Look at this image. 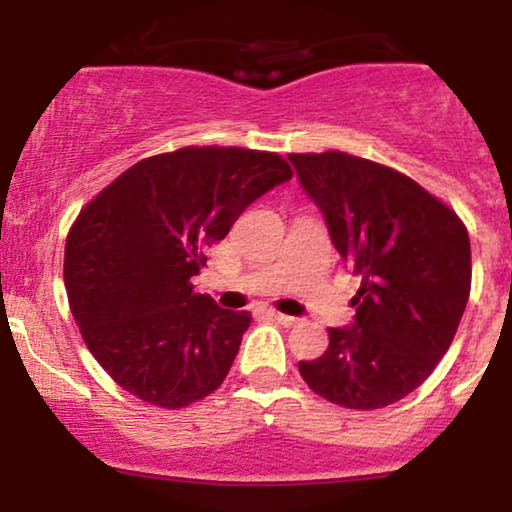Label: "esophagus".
Segmentation results:
<instances>
[{
	"instance_id": "34e87169",
	"label": "esophagus",
	"mask_w": 512,
	"mask_h": 512,
	"mask_svg": "<svg viewBox=\"0 0 512 512\" xmlns=\"http://www.w3.org/2000/svg\"><path fill=\"white\" fill-rule=\"evenodd\" d=\"M272 317L276 322H279V325H284V327H293L298 322V317H293V315H284V313H272Z\"/></svg>"
}]
</instances>
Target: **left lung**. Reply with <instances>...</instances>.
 I'll use <instances>...</instances> for the list:
<instances>
[{
	"instance_id": "8db88e82",
	"label": "left lung",
	"mask_w": 512,
	"mask_h": 512,
	"mask_svg": "<svg viewBox=\"0 0 512 512\" xmlns=\"http://www.w3.org/2000/svg\"><path fill=\"white\" fill-rule=\"evenodd\" d=\"M334 248L361 274L351 327L298 361L315 395L383 409L414 392L450 349L472 289L469 233L455 209L383 163L344 151L289 154Z\"/></svg>"
}]
</instances>
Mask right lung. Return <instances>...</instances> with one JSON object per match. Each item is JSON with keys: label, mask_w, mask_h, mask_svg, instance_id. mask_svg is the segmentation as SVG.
<instances>
[{"label": "right lung", "mask_w": 512, "mask_h": 512, "mask_svg": "<svg viewBox=\"0 0 512 512\" xmlns=\"http://www.w3.org/2000/svg\"><path fill=\"white\" fill-rule=\"evenodd\" d=\"M291 175L272 151L182 146L134 163L79 211L64 245L69 308L122 390L161 409L219 390L252 315L190 279L245 207Z\"/></svg>", "instance_id": "add662e5"}]
</instances>
